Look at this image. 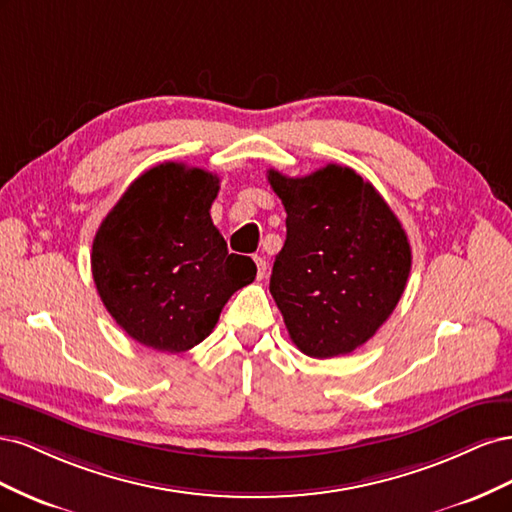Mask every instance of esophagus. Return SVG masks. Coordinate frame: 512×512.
<instances>
[{
	"label": "esophagus",
	"instance_id": "34e87169",
	"mask_svg": "<svg viewBox=\"0 0 512 512\" xmlns=\"http://www.w3.org/2000/svg\"><path fill=\"white\" fill-rule=\"evenodd\" d=\"M254 262H256V280H265V275H267V260L256 256Z\"/></svg>",
	"mask_w": 512,
	"mask_h": 512
}]
</instances>
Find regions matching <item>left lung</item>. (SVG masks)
Masks as SVG:
<instances>
[{"label":"left lung","mask_w":512,"mask_h":512,"mask_svg":"<svg viewBox=\"0 0 512 512\" xmlns=\"http://www.w3.org/2000/svg\"><path fill=\"white\" fill-rule=\"evenodd\" d=\"M286 209V243L269 290L288 335L314 359L350 354L374 337L404 294L412 250L374 185L327 164L307 177L269 170Z\"/></svg>","instance_id":"left-lung-1"}]
</instances>
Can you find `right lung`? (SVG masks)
<instances>
[{
	"label": "right lung",
	"mask_w": 512,
	"mask_h": 512,
	"mask_svg": "<svg viewBox=\"0 0 512 512\" xmlns=\"http://www.w3.org/2000/svg\"><path fill=\"white\" fill-rule=\"evenodd\" d=\"M218 190V175L164 162L134 179L102 220L91 273L108 314L138 344L194 348L232 294L254 282L252 258L230 254L211 222Z\"/></svg>",
	"instance_id": "1"
}]
</instances>
